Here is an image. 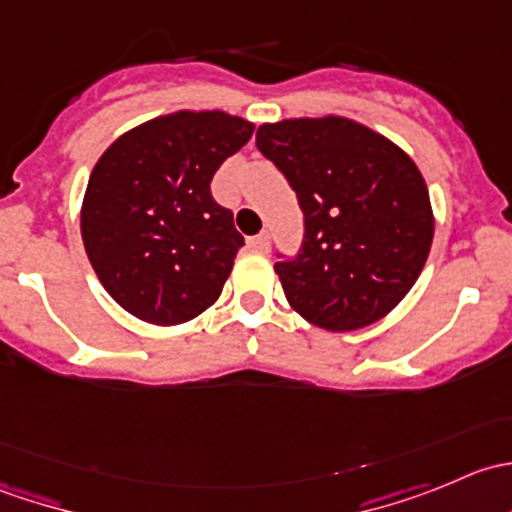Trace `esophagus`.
Wrapping results in <instances>:
<instances>
[{
  "instance_id": "obj_1",
  "label": "esophagus",
  "mask_w": 512,
  "mask_h": 512,
  "mask_svg": "<svg viewBox=\"0 0 512 512\" xmlns=\"http://www.w3.org/2000/svg\"><path fill=\"white\" fill-rule=\"evenodd\" d=\"M247 245H250V250H257V252H267L270 250V237L262 232V235H255L247 240Z\"/></svg>"
}]
</instances>
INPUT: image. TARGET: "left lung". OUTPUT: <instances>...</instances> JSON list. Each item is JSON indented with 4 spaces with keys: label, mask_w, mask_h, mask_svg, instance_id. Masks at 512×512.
<instances>
[{
    "label": "left lung",
    "mask_w": 512,
    "mask_h": 512,
    "mask_svg": "<svg viewBox=\"0 0 512 512\" xmlns=\"http://www.w3.org/2000/svg\"><path fill=\"white\" fill-rule=\"evenodd\" d=\"M255 143L304 213L302 252L275 262L289 307L327 332L384 319L416 285L433 242L418 165L379 131L337 113L262 123Z\"/></svg>",
    "instance_id": "left-lung-1"
}]
</instances>
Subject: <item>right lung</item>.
I'll return each mask as SVG.
<instances>
[{
	"label": "right lung",
	"instance_id": "1",
	"mask_svg": "<svg viewBox=\"0 0 512 512\" xmlns=\"http://www.w3.org/2000/svg\"><path fill=\"white\" fill-rule=\"evenodd\" d=\"M255 123L173 111L118 136L91 170L81 237L103 289L133 317L175 327L218 302L245 240L210 195Z\"/></svg>",
	"mask_w": 512,
	"mask_h": 512
}]
</instances>
